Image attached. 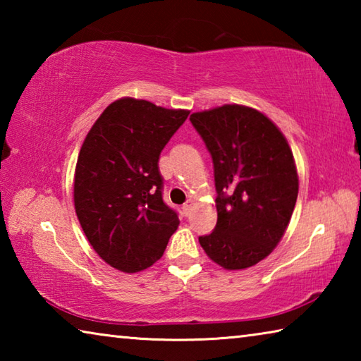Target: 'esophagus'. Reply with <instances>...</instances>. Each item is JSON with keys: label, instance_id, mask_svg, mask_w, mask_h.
Returning <instances> with one entry per match:
<instances>
[{"label": "esophagus", "instance_id": "esophagus-1", "mask_svg": "<svg viewBox=\"0 0 361 361\" xmlns=\"http://www.w3.org/2000/svg\"><path fill=\"white\" fill-rule=\"evenodd\" d=\"M183 212H185V215H189L192 212V202H186L183 205Z\"/></svg>", "mask_w": 361, "mask_h": 361}]
</instances>
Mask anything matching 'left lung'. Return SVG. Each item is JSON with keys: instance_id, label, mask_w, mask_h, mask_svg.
Listing matches in <instances>:
<instances>
[{"instance_id": "8db88e82", "label": "left lung", "mask_w": 361, "mask_h": 361, "mask_svg": "<svg viewBox=\"0 0 361 361\" xmlns=\"http://www.w3.org/2000/svg\"><path fill=\"white\" fill-rule=\"evenodd\" d=\"M215 167L218 221L200 247L218 266L242 271L267 258L295 210L299 178L282 130L264 113L223 105L191 114Z\"/></svg>"}]
</instances>
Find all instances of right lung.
Segmentation results:
<instances>
[{
	"instance_id": "1",
	"label": "right lung",
	"mask_w": 361,
	"mask_h": 361,
	"mask_svg": "<svg viewBox=\"0 0 361 361\" xmlns=\"http://www.w3.org/2000/svg\"><path fill=\"white\" fill-rule=\"evenodd\" d=\"M188 109L122 97L105 108L79 149L73 200L100 258L126 274L161 259L180 219L162 200L159 154Z\"/></svg>"
}]
</instances>
